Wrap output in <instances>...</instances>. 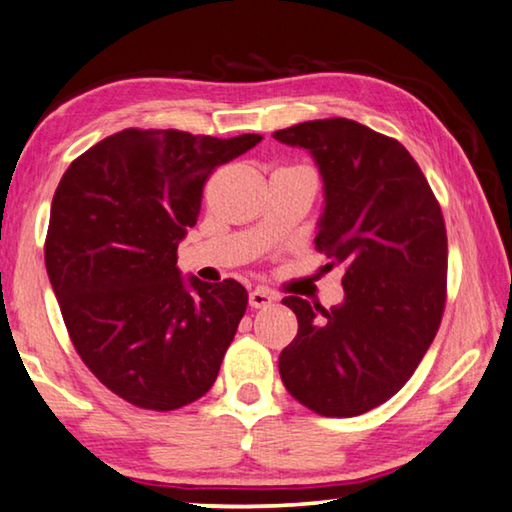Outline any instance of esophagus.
<instances>
[{
  "label": "esophagus",
  "mask_w": 512,
  "mask_h": 512,
  "mask_svg": "<svg viewBox=\"0 0 512 512\" xmlns=\"http://www.w3.org/2000/svg\"><path fill=\"white\" fill-rule=\"evenodd\" d=\"M272 304H274V295H272L270 290L256 288V290L249 292V306L251 308H267V306H272Z\"/></svg>",
  "instance_id": "obj_1"
}]
</instances>
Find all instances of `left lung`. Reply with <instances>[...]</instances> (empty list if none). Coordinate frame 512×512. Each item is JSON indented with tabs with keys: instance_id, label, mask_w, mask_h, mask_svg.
<instances>
[{
	"instance_id": "left-lung-1",
	"label": "left lung",
	"mask_w": 512,
	"mask_h": 512,
	"mask_svg": "<svg viewBox=\"0 0 512 512\" xmlns=\"http://www.w3.org/2000/svg\"><path fill=\"white\" fill-rule=\"evenodd\" d=\"M308 149L324 181L315 247L345 270V301L326 311L301 297L279 372L299 404L324 417L381 406L431 347L447 301V229L429 181L399 140L347 117L274 131Z\"/></svg>"
}]
</instances>
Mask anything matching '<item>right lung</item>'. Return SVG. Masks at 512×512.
Returning <instances> with one entry per match:
<instances>
[{
	"label": "right lung",
	"instance_id": "right-lung-1",
	"mask_svg": "<svg viewBox=\"0 0 512 512\" xmlns=\"http://www.w3.org/2000/svg\"><path fill=\"white\" fill-rule=\"evenodd\" d=\"M261 140L124 129L74 158L58 183L49 283L83 363L133 406L177 410L217 379L247 290L233 279H183L177 249L215 167Z\"/></svg>",
	"mask_w": 512,
	"mask_h": 512
}]
</instances>
